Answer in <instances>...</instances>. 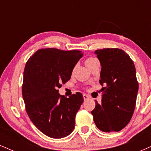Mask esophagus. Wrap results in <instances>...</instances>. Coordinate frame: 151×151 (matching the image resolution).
I'll return each mask as SVG.
<instances>
[{"instance_id": "1", "label": "esophagus", "mask_w": 151, "mask_h": 151, "mask_svg": "<svg viewBox=\"0 0 151 151\" xmlns=\"http://www.w3.org/2000/svg\"><path fill=\"white\" fill-rule=\"evenodd\" d=\"M83 98H84V100H87L88 99L90 98V96H89V95L85 94V93H84V94H83Z\"/></svg>"}]
</instances>
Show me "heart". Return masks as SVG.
Instances as JSON below:
<instances>
[{
    "label": "heart",
    "mask_w": 151,
    "mask_h": 151,
    "mask_svg": "<svg viewBox=\"0 0 151 151\" xmlns=\"http://www.w3.org/2000/svg\"><path fill=\"white\" fill-rule=\"evenodd\" d=\"M97 62V60H96L95 58H88L86 59V61H85V65L86 67H89V66L91 65L93 63H94V62Z\"/></svg>",
    "instance_id": "1"
}]
</instances>
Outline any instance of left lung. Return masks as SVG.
<instances>
[{"mask_svg": "<svg viewBox=\"0 0 151 151\" xmlns=\"http://www.w3.org/2000/svg\"><path fill=\"white\" fill-rule=\"evenodd\" d=\"M101 66L99 83L105 85L101 104L96 102L91 114L96 127L104 132H117L131 121L138 91L136 68L124 50L106 48L94 52Z\"/></svg>", "mask_w": 151, "mask_h": 151, "instance_id": "left-lung-1", "label": "left lung"}]
</instances>
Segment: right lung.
Wrapping results in <instances>:
<instances>
[{
	"label": "right lung",
	"instance_id": "add662e5",
	"mask_svg": "<svg viewBox=\"0 0 151 151\" xmlns=\"http://www.w3.org/2000/svg\"><path fill=\"white\" fill-rule=\"evenodd\" d=\"M81 57L79 50L46 48L36 52L25 65L22 91L26 111L34 125L50 138H64L74 129L84 98L79 92L66 98L58 89L70 80Z\"/></svg>",
	"mask_w": 151,
	"mask_h": 151
}]
</instances>
